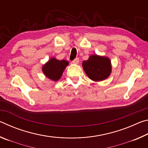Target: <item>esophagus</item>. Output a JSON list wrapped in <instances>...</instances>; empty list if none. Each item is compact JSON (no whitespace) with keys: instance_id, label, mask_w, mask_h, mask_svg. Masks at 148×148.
Instances as JSON below:
<instances>
[{"instance_id":"esophagus-1","label":"esophagus","mask_w":148,"mask_h":148,"mask_svg":"<svg viewBox=\"0 0 148 148\" xmlns=\"http://www.w3.org/2000/svg\"><path fill=\"white\" fill-rule=\"evenodd\" d=\"M79 59L78 58H76V59H74V60L73 61H72V63L75 64H77L79 63Z\"/></svg>"}]
</instances>
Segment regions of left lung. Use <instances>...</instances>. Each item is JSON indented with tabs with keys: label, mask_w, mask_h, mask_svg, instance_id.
Returning <instances> with one entry per match:
<instances>
[{
	"label": "left lung",
	"mask_w": 148,
	"mask_h": 148,
	"mask_svg": "<svg viewBox=\"0 0 148 148\" xmlns=\"http://www.w3.org/2000/svg\"><path fill=\"white\" fill-rule=\"evenodd\" d=\"M82 66L87 76L92 81H102L111 74V61L106 57L92 55L88 60L83 61Z\"/></svg>",
	"instance_id": "1"
}]
</instances>
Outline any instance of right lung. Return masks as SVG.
<instances>
[{"label": "right lung", "mask_w": 148, "mask_h": 148, "mask_svg": "<svg viewBox=\"0 0 148 148\" xmlns=\"http://www.w3.org/2000/svg\"><path fill=\"white\" fill-rule=\"evenodd\" d=\"M69 62L66 60L59 61L56 58H51L42 66V72L49 79L56 82L61 78Z\"/></svg>", "instance_id": "1"}]
</instances>
